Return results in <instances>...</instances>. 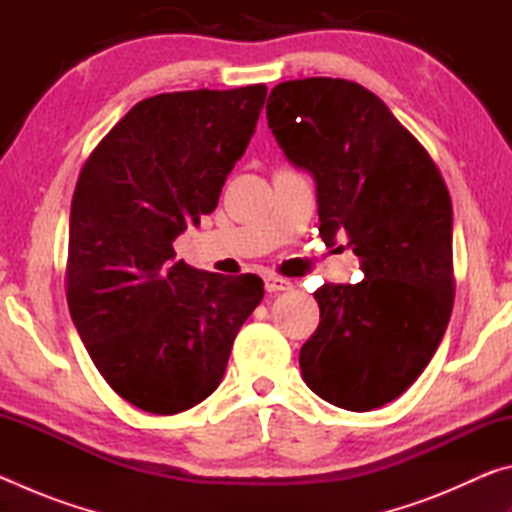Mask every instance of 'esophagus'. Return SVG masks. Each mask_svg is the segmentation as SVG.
<instances>
[{
  "label": "esophagus",
  "instance_id": "1",
  "mask_svg": "<svg viewBox=\"0 0 512 512\" xmlns=\"http://www.w3.org/2000/svg\"><path fill=\"white\" fill-rule=\"evenodd\" d=\"M264 284H266V291L268 293H280V291H289L293 284L289 282V280H284V277H277V275H268L266 280H264Z\"/></svg>",
  "mask_w": 512,
  "mask_h": 512
}]
</instances>
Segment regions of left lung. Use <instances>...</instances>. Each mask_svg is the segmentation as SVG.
<instances>
[{"label": "left lung", "mask_w": 512, "mask_h": 512, "mask_svg": "<svg viewBox=\"0 0 512 512\" xmlns=\"http://www.w3.org/2000/svg\"><path fill=\"white\" fill-rule=\"evenodd\" d=\"M266 119L316 180L320 237H348L363 271L314 293L320 323L300 350L302 379L341 409H377L420 377L452 316V198L427 149L359 83L284 81Z\"/></svg>", "instance_id": "1"}]
</instances>
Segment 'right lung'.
<instances>
[{
  "instance_id": "right-lung-1",
  "label": "right lung",
  "mask_w": 512,
  "mask_h": 512,
  "mask_svg": "<svg viewBox=\"0 0 512 512\" xmlns=\"http://www.w3.org/2000/svg\"><path fill=\"white\" fill-rule=\"evenodd\" d=\"M266 85L144 99L83 164L69 214L67 305L94 366L137 409L173 415L221 384L257 275L176 262L173 239L214 212Z\"/></svg>"
}]
</instances>
